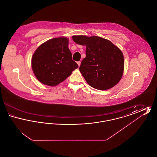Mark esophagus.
Returning <instances> with one entry per match:
<instances>
[{
  "mask_svg": "<svg viewBox=\"0 0 157 157\" xmlns=\"http://www.w3.org/2000/svg\"><path fill=\"white\" fill-rule=\"evenodd\" d=\"M77 63H78V66H79V67H80V65H81V61H78V62H77Z\"/></svg>",
  "mask_w": 157,
  "mask_h": 157,
  "instance_id": "esophagus-1",
  "label": "esophagus"
}]
</instances>
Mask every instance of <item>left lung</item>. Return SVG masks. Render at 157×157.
Masks as SVG:
<instances>
[{
  "label": "left lung",
  "instance_id": "obj_1",
  "mask_svg": "<svg viewBox=\"0 0 157 157\" xmlns=\"http://www.w3.org/2000/svg\"><path fill=\"white\" fill-rule=\"evenodd\" d=\"M72 39L86 46V57L79 71L90 86L103 90L120 82L124 69V55L120 48L110 40L96 36H73Z\"/></svg>",
  "mask_w": 157,
  "mask_h": 157
}]
</instances>
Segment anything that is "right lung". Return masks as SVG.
<instances>
[{
    "instance_id": "add662e5",
    "label": "right lung",
    "mask_w": 157,
    "mask_h": 157,
    "mask_svg": "<svg viewBox=\"0 0 157 157\" xmlns=\"http://www.w3.org/2000/svg\"><path fill=\"white\" fill-rule=\"evenodd\" d=\"M68 44L67 37H57L37 48L32 56V67L39 81L48 86H56L78 67L72 59Z\"/></svg>"
}]
</instances>
